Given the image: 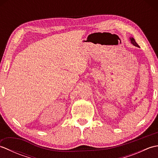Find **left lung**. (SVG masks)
I'll return each mask as SVG.
<instances>
[{"label": "left lung", "mask_w": 158, "mask_h": 158, "mask_svg": "<svg viewBox=\"0 0 158 158\" xmlns=\"http://www.w3.org/2000/svg\"><path fill=\"white\" fill-rule=\"evenodd\" d=\"M130 41H131V43H132L134 45H135V46H136V47H138V48H139V45L137 44V43H136L135 39H133V38H130Z\"/></svg>", "instance_id": "obj_1"}]
</instances>
